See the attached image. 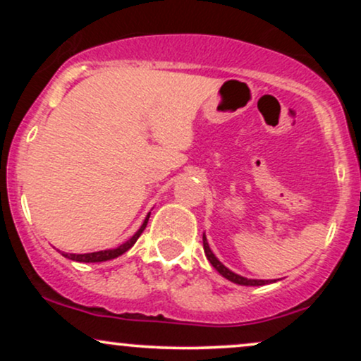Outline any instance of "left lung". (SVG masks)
<instances>
[{"instance_id": "1", "label": "left lung", "mask_w": 361, "mask_h": 361, "mask_svg": "<svg viewBox=\"0 0 361 361\" xmlns=\"http://www.w3.org/2000/svg\"><path fill=\"white\" fill-rule=\"evenodd\" d=\"M204 250H205L207 259L210 261V264H212V267L215 268V270H217L219 273H221V275L224 276V279H227V280L234 281V283H238V285H247V287H258V285H267L268 281H270V280H247V279H244V276H241V275H235V273H233L231 270H227V268L224 267V264L221 263V261H219L217 258H215L214 252L210 251L209 243H207V238H205V235H204Z\"/></svg>"}]
</instances>
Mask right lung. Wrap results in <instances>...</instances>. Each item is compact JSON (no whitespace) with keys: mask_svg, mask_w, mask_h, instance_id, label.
<instances>
[{"mask_svg":"<svg viewBox=\"0 0 361 361\" xmlns=\"http://www.w3.org/2000/svg\"><path fill=\"white\" fill-rule=\"evenodd\" d=\"M147 221H149V215L146 217V221H144L142 226H140V229L132 235L130 239H128L127 243L120 244L118 247H115V250H105V251H97V252H86V255H64L66 258L73 259V261H80V263H100V261H109V259H114L117 258V256L123 255L127 250H130L132 246H134L135 241L139 239V235L142 234V231L146 229L147 226Z\"/></svg>","mask_w":361,"mask_h":361,"instance_id":"1","label":"right lung"}]
</instances>
